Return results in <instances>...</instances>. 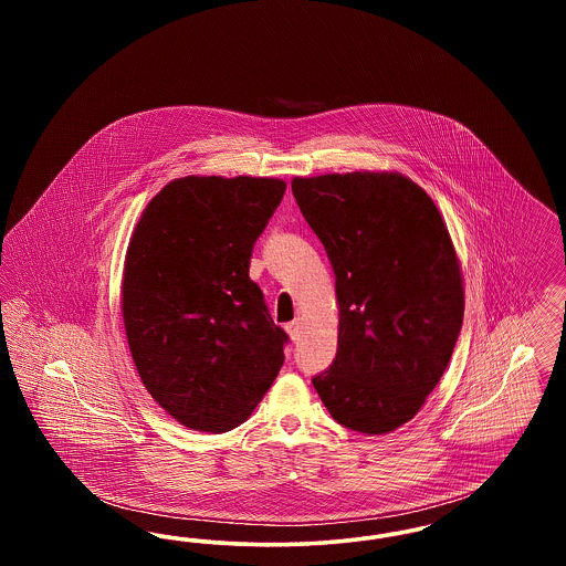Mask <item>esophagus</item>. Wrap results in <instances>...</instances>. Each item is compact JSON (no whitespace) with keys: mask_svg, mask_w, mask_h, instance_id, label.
I'll return each instance as SVG.
<instances>
[{"mask_svg":"<svg viewBox=\"0 0 566 566\" xmlns=\"http://www.w3.org/2000/svg\"><path fill=\"white\" fill-rule=\"evenodd\" d=\"M286 331H289V335H291L293 342H298V337H301V323H298V321L286 324Z\"/></svg>","mask_w":566,"mask_h":566,"instance_id":"34e87169","label":"esophagus"}]
</instances>
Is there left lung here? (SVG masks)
<instances>
[{
    "mask_svg": "<svg viewBox=\"0 0 566 566\" xmlns=\"http://www.w3.org/2000/svg\"><path fill=\"white\" fill-rule=\"evenodd\" d=\"M293 195L323 242L339 303L337 354L312 384L342 427L395 431L439 384L462 326L448 227L401 174L295 178Z\"/></svg>",
    "mask_w": 566,
    "mask_h": 566,
    "instance_id": "1",
    "label": "left lung"
}]
</instances>
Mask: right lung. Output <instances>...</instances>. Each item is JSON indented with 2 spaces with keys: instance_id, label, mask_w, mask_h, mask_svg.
Wrapping results in <instances>:
<instances>
[{
  "instance_id": "1",
  "label": "right lung",
  "mask_w": 566,
  "mask_h": 566,
  "mask_svg": "<svg viewBox=\"0 0 566 566\" xmlns=\"http://www.w3.org/2000/svg\"><path fill=\"white\" fill-rule=\"evenodd\" d=\"M284 190L275 178L189 176L135 227L123 275L129 350L153 399L195 431L242 424L284 365L289 335L248 275Z\"/></svg>"
}]
</instances>
